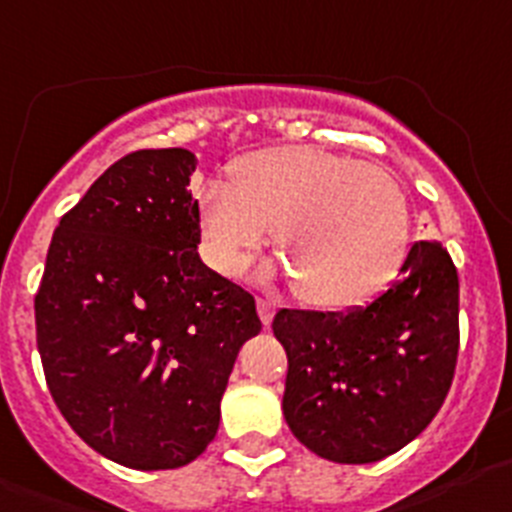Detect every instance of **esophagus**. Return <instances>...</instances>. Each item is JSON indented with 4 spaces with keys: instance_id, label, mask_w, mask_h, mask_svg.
<instances>
[{
    "instance_id": "obj_1",
    "label": "esophagus",
    "mask_w": 512,
    "mask_h": 512,
    "mask_svg": "<svg viewBox=\"0 0 512 512\" xmlns=\"http://www.w3.org/2000/svg\"><path fill=\"white\" fill-rule=\"evenodd\" d=\"M256 309H259L261 322H264V325L269 327L271 320H274V312H276V302H274V299L259 297V299H256Z\"/></svg>"
}]
</instances>
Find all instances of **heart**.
<instances>
[{
    "instance_id": "obj_1",
    "label": "heart",
    "mask_w": 512,
    "mask_h": 512,
    "mask_svg": "<svg viewBox=\"0 0 512 512\" xmlns=\"http://www.w3.org/2000/svg\"><path fill=\"white\" fill-rule=\"evenodd\" d=\"M203 251L236 276L274 228L292 292L314 307H353L373 297L406 253L409 210L378 164L314 147H274L236 164L231 185L198 195Z\"/></svg>"
}]
</instances>
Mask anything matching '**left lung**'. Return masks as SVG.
Returning a JSON list of instances; mask_svg holds the SVG:
<instances>
[{
	"label": "left lung",
	"mask_w": 512,
	"mask_h": 512,
	"mask_svg": "<svg viewBox=\"0 0 512 512\" xmlns=\"http://www.w3.org/2000/svg\"><path fill=\"white\" fill-rule=\"evenodd\" d=\"M289 360L284 419L314 454L368 464L416 439L442 409L459 353L457 266L437 238L416 241L368 307L279 309Z\"/></svg>",
	"instance_id": "left-lung-1"
}]
</instances>
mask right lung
<instances>
[{
  "instance_id": "obj_1",
  "label": "right lung",
  "mask_w": 512,
  "mask_h": 512,
  "mask_svg": "<svg viewBox=\"0 0 512 512\" xmlns=\"http://www.w3.org/2000/svg\"><path fill=\"white\" fill-rule=\"evenodd\" d=\"M195 154L139 149L60 218L35 294L55 406L88 447L131 470L200 457L256 302L200 261Z\"/></svg>"
}]
</instances>
